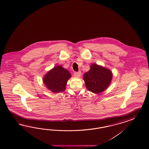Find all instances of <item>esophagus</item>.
Masks as SVG:
<instances>
[{
    "instance_id": "esophagus-1",
    "label": "esophagus",
    "mask_w": 149,
    "mask_h": 149,
    "mask_svg": "<svg viewBox=\"0 0 149 149\" xmlns=\"http://www.w3.org/2000/svg\"><path fill=\"white\" fill-rule=\"evenodd\" d=\"M81 75V72H75L74 73V77H80Z\"/></svg>"
}]
</instances>
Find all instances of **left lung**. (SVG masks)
<instances>
[{"mask_svg": "<svg viewBox=\"0 0 149 149\" xmlns=\"http://www.w3.org/2000/svg\"><path fill=\"white\" fill-rule=\"evenodd\" d=\"M113 79L112 72L108 69L95 63L91 64L90 70L84 75L88 90L95 94H99L108 88Z\"/></svg>", "mask_w": 149, "mask_h": 149, "instance_id": "8db88e82", "label": "left lung"}]
</instances>
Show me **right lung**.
Wrapping results in <instances>:
<instances>
[{
	"instance_id": "obj_1",
	"label": "right lung",
	"mask_w": 149,
	"mask_h": 149,
	"mask_svg": "<svg viewBox=\"0 0 149 149\" xmlns=\"http://www.w3.org/2000/svg\"><path fill=\"white\" fill-rule=\"evenodd\" d=\"M71 77L68 70L61 65H57L45 74L42 80L47 89L57 93L65 91L67 83Z\"/></svg>"
}]
</instances>
